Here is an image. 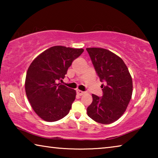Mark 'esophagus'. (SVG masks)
Instances as JSON below:
<instances>
[{"instance_id": "1", "label": "esophagus", "mask_w": 158, "mask_h": 158, "mask_svg": "<svg viewBox=\"0 0 158 158\" xmlns=\"http://www.w3.org/2000/svg\"><path fill=\"white\" fill-rule=\"evenodd\" d=\"M77 95L81 96V95H83L84 94V92H83V91H81V90H77Z\"/></svg>"}]
</instances>
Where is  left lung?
<instances>
[{
	"mask_svg": "<svg viewBox=\"0 0 158 158\" xmlns=\"http://www.w3.org/2000/svg\"><path fill=\"white\" fill-rule=\"evenodd\" d=\"M98 76L103 95H92L87 114L93 121L110 124L126 110L132 94V80L126 65L113 52L102 48H86Z\"/></svg>",
	"mask_w": 158,
	"mask_h": 158,
	"instance_id": "1",
	"label": "left lung"
}]
</instances>
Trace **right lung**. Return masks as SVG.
<instances>
[{
	"instance_id": "right-lung-1",
	"label": "right lung",
	"mask_w": 158,
	"mask_h": 158,
	"mask_svg": "<svg viewBox=\"0 0 158 158\" xmlns=\"http://www.w3.org/2000/svg\"><path fill=\"white\" fill-rule=\"evenodd\" d=\"M83 49L54 46L33 60L26 73L25 90L34 111L45 121H57L68 115L75 100V90L61 84Z\"/></svg>"
}]
</instances>
